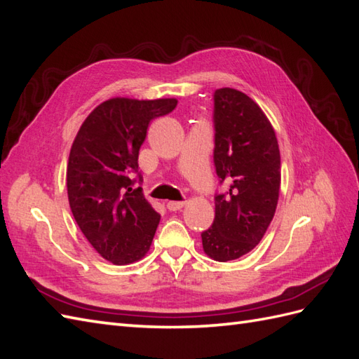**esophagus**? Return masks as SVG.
<instances>
[{
	"mask_svg": "<svg viewBox=\"0 0 359 359\" xmlns=\"http://www.w3.org/2000/svg\"><path fill=\"white\" fill-rule=\"evenodd\" d=\"M165 205H168L170 212H177V210H181L182 207H184L186 203H181V201H169V203Z\"/></svg>",
	"mask_w": 359,
	"mask_h": 359,
	"instance_id": "34e87169",
	"label": "esophagus"
}]
</instances>
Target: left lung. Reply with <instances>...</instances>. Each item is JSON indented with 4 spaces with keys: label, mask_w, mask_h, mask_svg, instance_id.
<instances>
[{
    "label": "left lung",
    "mask_w": 359,
    "mask_h": 359,
    "mask_svg": "<svg viewBox=\"0 0 359 359\" xmlns=\"http://www.w3.org/2000/svg\"><path fill=\"white\" fill-rule=\"evenodd\" d=\"M215 165L230 184L215 196V221L203 250L217 262L255 250L271 224L280 191V151L271 121L259 104L234 88L215 91Z\"/></svg>",
    "instance_id": "obj_1"
}]
</instances>
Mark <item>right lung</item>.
Here are the masks:
<instances>
[{"instance_id":"obj_1","label":"right lung","mask_w":359,"mask_h":359,"mask_svg":"<svg viewBox=\"0 0 359 359\" xmlns=\"http://www.w3.org/2000/svg\"><path fill=\"white\" fill-rule=\"evenodd\" d=\"M177 99L112 97L95 107L74 138L67 165L69 208L79 229L114 265L142 260L149 251L160 215L130 172L147 126L177 107Z\"/></svg>"}]
</instances>
